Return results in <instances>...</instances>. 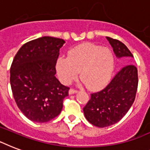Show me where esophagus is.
Wrapping results in <instances>:
<instances>
[{
  "mask_svg": "<svg viewBox=\"0 0 150 150\" xmlns=\"http://www.w3.org/2000/svg\"><path fill=\"white\" fill-rule=\"evenodd\" d=\"M69 94H74V93H78V90H76V89H69Z\"/></svg>",
  "mask_w": 150,
  "mask_h": 150,
  "instance_id": "esophagus-1",
  "label": "esophagus"
}]
</instances>
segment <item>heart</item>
<instances>
[{
	"instance_id": "1",
	"label": "heart",
	"mask_w": 150,
	"mask_h": 150,
	"mask_svg": "<svg viewBox=\"0 0 150 150\" xmlns=\"http://www.w3.org/2000/svg\"><path fill=\"white\" fill-rule=\"evenodd\" d=\"M114 56L109 48L93 43H83L72 48L68 57H60L56 64L57 72L61 82L68 84L80 78L90 90L106 86L114 69Z\"/></svg>"
}]
</instances>
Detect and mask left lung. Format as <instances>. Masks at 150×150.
I'll return each mask as SVG.
<instances>
[{"mask_svg":"<svg viewBox=\"0 0 150 150\" xmlns=\"http://www.w3.org/2000/svg\"><path fill=\"white\" fill-rule=\"evenodd\" d=\"M117 58L133 55L123 43L107 37ZM138 88V70L133 64L124 67L107 85L91 98L83 108L86 118L99 128H105L118 122L132 107Z\"/></svg>","mask_w":150,"mask_h":150,"instance_id":"8db88e82","label":"left lung"}]
</instances>
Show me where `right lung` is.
Masks as SVG:
<instances>
[{"label":"right lung","mask_w":150,"mask_h":150,"mask_svg":"<svg viewBox=\"0 0 150 150\" xmlns=\"http://www.w3.org/2000/svg\"><path fill=\"white\" fill-rule=\"evenodd\" d=\"M65 41L43 36L25 43L10 69V83L18 107L29 120L44 123L61 113L69 88L55 77L60 48Z\"/></svg>","instance_id":"1"}]
</instances>
